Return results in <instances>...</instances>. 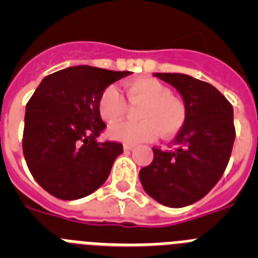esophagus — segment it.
Returning a JSON list of instances; mask_svg holds the SVG:
<instances>
[{
	"mask_svg": "<svg viewBox=\"0 0 258 258\" xmlns=\"http://www.w3.org/2000/svg\"><path fill=\"white\" fill-rule=\"evenodd\" d=\"M136 147V145H129V143H125L124 145V151H132V150Z\"/></svg>",
	"mask_w": 258,
	"mask_h": 258,
	"instance_id": "1",
	"label": "esophagus"
}]
</instances>
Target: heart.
Here are the masks:
<instances>
[{
  "instance_id": "obj_1",
  "label": "heart",
  "mask_w": 258,
  "mask_h": 258,
  "mask_svg": "<svg viewBox=\"0 0 258 258\" xmlns=\"http://www.w3.org/2000/svg\"><path fill=\"white\" fill-rule=\"evenodd\" d=\"M125 93L132 106L143 104L138 111L140 122H113L121 120L127 111V104L115 85L104 89L98 98V112L108 124V136L112 140L129 145L152 141L161 133L172 137L183 126L186 109L183 104L173 98L168 86L159 80L142 77L127 83Z\"/></svg>"
}]
</instances>
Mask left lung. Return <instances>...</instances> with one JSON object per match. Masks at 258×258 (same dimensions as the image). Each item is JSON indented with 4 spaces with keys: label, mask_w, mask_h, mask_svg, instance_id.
I'll return each instance as SVG.
<instances>
[{
    "label": "left lung",
    "mask_w": 258,
    "mask_h": 258,
    "mask_svg": "<svg viewBox=\"0 0 258 258\" xmlns=\"http://www.w3.org/2000/svg\"><path fill=\"white\" fill-rule=\"evenodd\" d=\"M181 94L186 109L174 149H152L154 160L140 170L143 188L170 208L204 198L226 169L235 140L234 109L213 85L183 74H154Z\"/></svg>",
    "instance_id": "8db88e82"
}]
</instances>
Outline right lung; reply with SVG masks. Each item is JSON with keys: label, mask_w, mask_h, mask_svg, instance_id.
<instances>
[{"label": "right lung", "mask_w": 258, "mask_h": 258, "mask_svg": "<svg viewBox=\"0 0 258 258\" xmlns=\"http://www.w3.org/2000/svg\"><path fill=\"white\" fill-rule=\"evenodd\" d=\"M129 71L76 66L41 81L26 107L23 154L41 187L61 200L94 192L122 154L117 142H98L106 127L98 98Z\"/></svg>", "instance_id": "1"}]
</instances>
